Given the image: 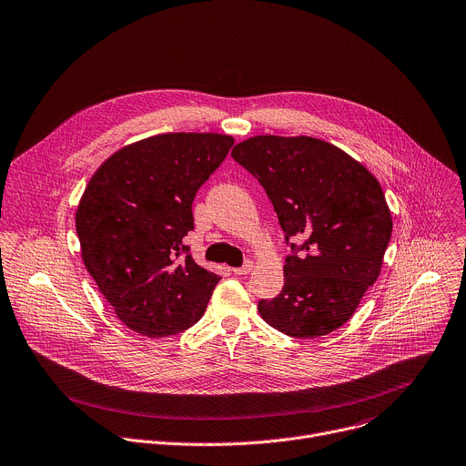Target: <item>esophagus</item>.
Listing matches in <instances>:
<instances>
[{"label":"esophagus","instance_id":"esophagus-1","mask_svg":"<svg viewBox=\"0 0 466 466\" xmlns=\"http://www.w3.org/2000/svg\"><path fill=\"white\" fill-rule=\"evenodd\" d=\"M252 268H255V264H252V262H245L241 268H234L232 271H234L236 275H247V273L252 271Z\"/></svg>","mask_w":466,"mask_h":466}]
</instances>
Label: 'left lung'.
Returning <instances> with one entry per match:
<instances>
[{
	"label": "left lung",
	"instance_id": "1",
	"mask_svg": "<svg viewBox=\"0 0 466 466\" xmlns=\"http://www.w3.org/2000/svg\"><path fill=\"white\" fill-rule=\"evenodd\" d=\"M232 157L266 189L286 241L303 239L299 255L286 258L282 291L258 303L262 319L293 338L342 327L377 280L392 236L379 180L342 148L309 136H255Z\"/></svg>",
	"mask_w": 466,
	"mask_h": 466
}]
</instances>
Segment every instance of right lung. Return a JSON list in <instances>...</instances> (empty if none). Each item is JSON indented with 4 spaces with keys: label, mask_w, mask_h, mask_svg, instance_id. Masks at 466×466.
Wrapping results in <instances>:
<instances>
[{
    "label": "right lung",
    "mask_w": 466,
    "mask_h": 466,
    "mask_svg": "<svg viewBox=\"0 0 466 466\" xmlns=\"http://www.w3.org/2000/svg\"><path fill=\"white\" fill-rule=\"evenodd\" d=\"M232 145L223 134H159L122 147L91 177L76 209L81 260L128 329L163 338L202 318L221 277L182 239L195 193Z\"/></svg>",
    "instance_id": "add662e5"
}]
</instances>
